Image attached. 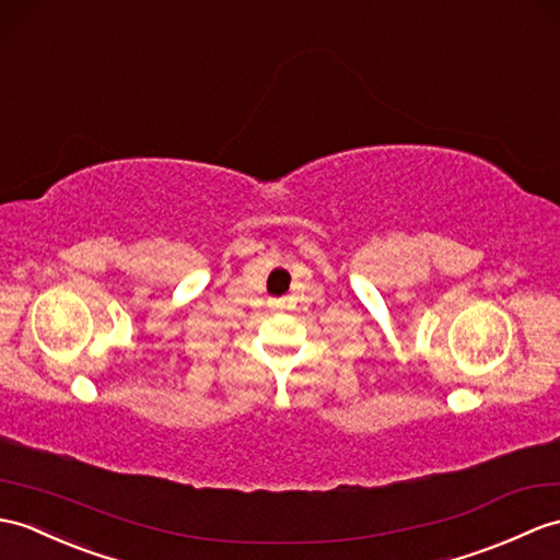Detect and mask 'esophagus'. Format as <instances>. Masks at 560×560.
Wrapping results in <instances>:
<instances>
[{"label":"esophagus","mask_w":560,"mask_h":560,"mask_svg":"<svg viewBox=\"0 0 560 560\" xmlns=\"http://www.w3.org/2000/svg\"><path fill=\"white\" fill-rule=\"evenodd\" d=\"M275 307H281V305H279V303H275Z\"/></svg>","instance_id":"1"}]
</instances>
